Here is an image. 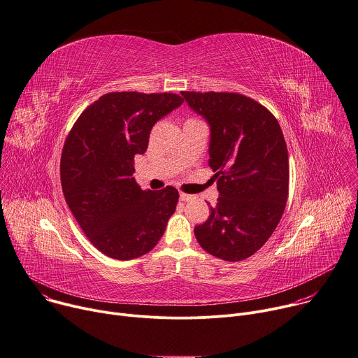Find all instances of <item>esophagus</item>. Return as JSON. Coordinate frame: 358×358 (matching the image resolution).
I'll return each instance as SVG.
<instances>
[{
    "mask_svg": "<svg viewBox=\"0 0 358 358\" xmlns=\"http://www.w3.org/2000/svg\"><path fill=\"white\" fill-rule=\"evenodd\" d=\"M192 199V196L190 194H186V193H183V192H180L179 193V201H182V202H187V201H190Z\"/></svg>",
    "mask_w": 358,
    "mask_h": 358,
    "instance_id": "34e87169",
    "label": "esophagus"
}]
</instances>
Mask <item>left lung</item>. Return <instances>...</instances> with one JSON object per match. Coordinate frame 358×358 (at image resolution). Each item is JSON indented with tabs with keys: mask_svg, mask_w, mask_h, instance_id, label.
Instances as JSON below:
<instances>
[{
	"mask_svg": "<svg viewBox=\"0 0 358 358\" xmlns=\"http://www.w3.org/2000/svg\"><path fill=\"white\" fill-rule=\"evenodd\" d=\"M210 128L209 166L219 199L194 227L203 250L226 262L255 255L279 224L289 194V155L277 119L233 92H182Z\"/></svg>",
	"mask_w": 358,
	"mask_h": 358,
	"instance_id": "obj_1",
	"label": "left lung"
}]
</instances>
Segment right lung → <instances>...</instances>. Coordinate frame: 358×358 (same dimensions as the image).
<instances>
[{
	"instance_id": "right-lung-1",
	"label": "right lung",
	"mask_w": 358,
	"mask_h": 358,
	"mask_svg": "<svg viewBox=\"0 0 358 358\" xmlns=\"http://www.w3.org/2000/svg\"><path fill=\"white\" fill-rule=\"evenodd\" d=\"M182 103V96L168 92H110L81 113L65 141V201L90 242L108 257L146 255L175 213L178 190H142L134 164L135 155L146 152L153 125Z\"/></svg>"
}]
</instances>
